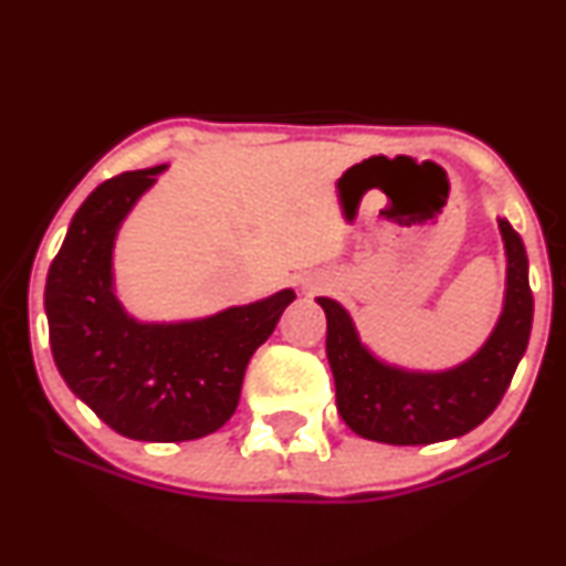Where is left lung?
<instances>
[{"instance_id":"1","label":"left lung","mask_w":566,"mask_h":566,"mask_svg":"<svg viewBox=\"0 0 566 566\" xmlns=\"http://www.w3.org/2000/svg\"><path fill=\"white\" fill-rule=\"evenodd\" d=\"M505 247L503 311L469 359L447 369H409L380 359L333 297H316L327 316V359L335 405L350 431L382 444H433L484 423L503 399L532 329L530 265L522 237L497 218Z\"/></svg>"}]
</instances>
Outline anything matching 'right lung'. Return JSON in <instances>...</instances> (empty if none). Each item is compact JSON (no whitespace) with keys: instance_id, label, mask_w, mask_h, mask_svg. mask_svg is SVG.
Wrapping results in <instances>:
<instances>
[{"instance_id":"add662e5","label":"right lung","mask_w":566,"mask_h":566,"mask_svg":"<svg viewBox=\"0 0 566 566\" xmlns=\"http://www.w3.org/2000/svg\"><path fill=\"white\" fill-rule=\"evenodd\" d=\"M165 170L122 172L97 186L71 218L44 287L61 378L103 423L138 441L218 431L239 405L252 354L295 301L287 287L201 319H135L116 295V233Z\"/></svg>"}]
</instances>
